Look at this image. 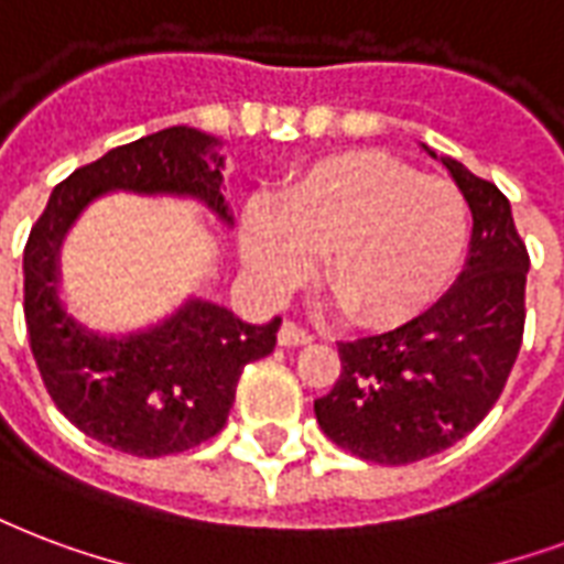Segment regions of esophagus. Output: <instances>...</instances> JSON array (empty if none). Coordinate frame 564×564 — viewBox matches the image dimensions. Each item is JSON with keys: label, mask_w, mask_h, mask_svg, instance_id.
I'll use <instances>...</instances> for the list:
<instances>
[{"label": "esophagus", "mask_w": 564, "mask_h": 564, "mask_svg": "<svg viewBox=\"0 0 564 564\" xmlns=\"http://www.w3.org/2000/svg\"><path fill=\"white\" fill-rule=\"evenodd\" d=\"M278 343L281 346H307V343H313V334L301 328L299 322H283L281 330H278Z\"/></svg>", "instance_id": "esophagus-1"}]
</instances>
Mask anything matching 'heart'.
<instances>
[{
	"instance_id": "1",
	"label": "heart",
	"mask_w": 564,
	"mask_h": 564,
	"mask_svg": "<svg viewBox=\"0 0 564 564\" xmlns=\"http://www.w3.org/2000/svg\"><path fill=\"white\" fill-rule=\"evenodd\" d=\"M470 234L467 200L449 180L381 150L334 153L286 183L281 204L251 200L242 257L260 290L283 295L313 274L346 316L387 328L414 319L453 281Z\"/></svg>"
}]
</instances>
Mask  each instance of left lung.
<instances>
[{
  "mask_svg": "<svg viewBox=\"0 0 564 564\" xmlns=\"http://www.w3.org/2000/svg\"><path fill=\"white\" fill-rule=\"evenodd\" d=\"M444 165L473 213L462 278L402 328L339 343V378L313 402L322 432L364 462L411 464L458 444L521 351L530 253L509 197L453 159Z\"/></svg>",
  "mask_w": 564,
  "mask_h": 564,
  "instance_id": "left-lung-1",
  "label": "left lung"
}]
</instances>
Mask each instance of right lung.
<instances>
[{
    "label": "right lung",
    "mask_w": 564,
    "mask_h": 564,
    "mask_svg": "<svg viewBox=\"0 0 564 564\" xmlns=\"http://www.w3.org/2000/svg\"><path fill=\"white\" fill-rule=\"evenodd\" d=\"M215 144L197 129L167 127L76 167L53 188L23 251L25 328L46 393L79 432L139 458L186 453L218 435L245 364L274 349L281 319L248 325L227 307L188 301L148 334L97 337L62 311L55 253L82 206L109 188L195 195L230 221Z\"/></svg>",
    "instance_id": "1"
}]
</instances>
